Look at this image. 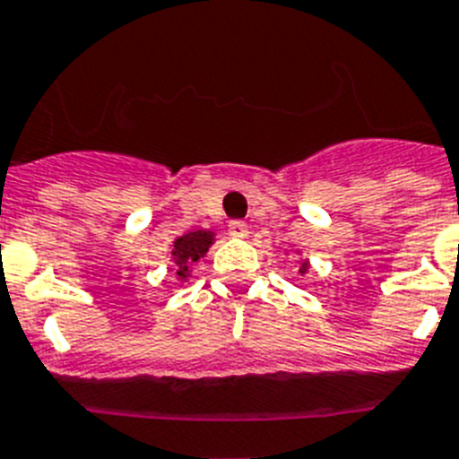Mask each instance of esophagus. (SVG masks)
Here are the masks:
<instances>
[{"mask_svg":"<svg viewBox=\"0 0 459 459\" xmlns=\"http://www.w3.org/2000/svg\"><path fill=\"white\" fill-rule=\"evenodd\" d=\"M227 232L237 238H244V237H248V225H246L244 221H232L230 225H227Z\"/></svg>","mask_w":459,"mask_h":459,"instance_id":"1","label":"esophagus"}]
</instances>
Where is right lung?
I'll return each mask as SVG.
<instances>
[{
	"label": "right lung",
	"mask_w": 459,
	"mask_h": 459,
	"mask_svg": "<svg viewBox=\"0 0 459 459\" xmlns=\"http://www.w3.org/2000/svg\"><path fill=\"white\" fill-rule=\"evenodd\" d=\"M211 244H213V234L208 232H189L185 237L176 238L170 253H173V263L178 267V276H185V272L189 270V264L196 263L202 255H206Z\"/></svg>",
	"instance_id": "right-lung-1"
}]
</instances>
